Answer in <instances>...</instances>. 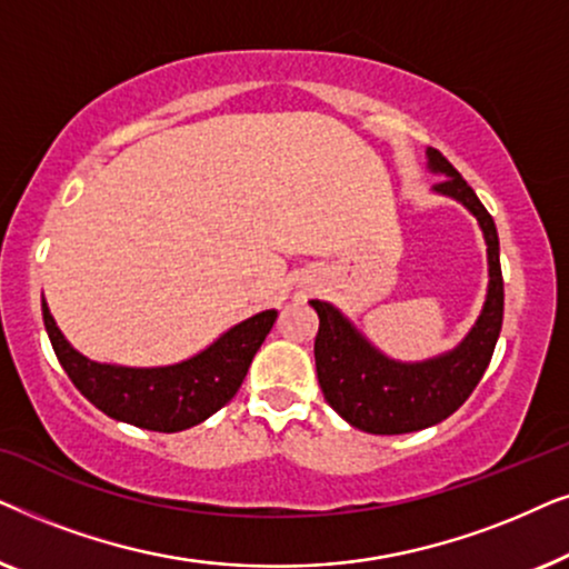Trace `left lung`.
Here are the masks:
<instances>
[{"label":"left lung","mask_w":569,"mask_h":569,"mask_svg":"<svg viewBox=\"0 0 569 569\" xmlns=\"http://www.w3.org/2000/svg\"><path fill=\"white\" fill-rule=\"evenodd\" d=\"M427 168L442 178L432 191L461 201L485 232L489 263L487 298L477 323L461 345L422 362L393 360L380 352L339 308L323 300H310L318 313L313 352L323 399L341 419L362 432L403 435L448 419L485 376L502 329L500 238L492 214L461 173L432 147H427Z\"/></svg>","instance_id":"1"}]
</instances>
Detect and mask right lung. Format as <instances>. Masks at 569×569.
Segmentation results:
<instances>
[{
	"label": "right lung",
	"mask_w": 569,
	"mask_h": 569,
	"mask_svg": "<svg viewBox=\"0 0 569 569\" xmlns=\"http://www.w3.org/2000/svg\"><path fill=\"white\" fill-rule=\"evenodd\" d=\"M46 333L69 380L84 399L119 422L152 432H181L204 422L238 393L253 355L277 321V310H261L220 333L199 355L160 368L96 362L69 345L41 300Z\"/></svg>",
	"instance_id": "1"
}]
</instances>
